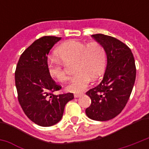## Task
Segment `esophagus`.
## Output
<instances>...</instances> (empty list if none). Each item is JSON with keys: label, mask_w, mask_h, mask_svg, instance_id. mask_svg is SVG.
Masks as SVG:
<instances>
[{"label": "esophagus", "mask_w": 149, "mask_h": 149, "mask_svg": "<svg viewBox=\"0 0 149 149\" xmlns=\"http://www.w3.org/2000/svg\"><path fill=\"white\" fill-rule=\"evenodd\" d=\"M83 95H84V93H76V94H74V97L75 98L79 97H81V96Z\"/></svg>", "instance_id": "34e87169"}]
</instances>
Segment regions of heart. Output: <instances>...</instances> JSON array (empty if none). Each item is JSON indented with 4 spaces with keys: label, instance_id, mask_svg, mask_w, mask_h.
I'll return each mask as SVG.
<instances>
[{
    "label": "heart",
    "instance_id": "heart-1",
    "mask_svg": "<svg viewBox=\"0 0 149 149\" xmlns=\"http://www.w3.org/2000/svg\"><path fill=\"white\" fill-rule=\"evenodd\" d=\"M55 55L59 60L49 61L47 70L50 77L57 81L65 82L68 79L63 63L65 65L76 63V75L66 86V90L72 93L84 91L91 83V78L98 79L106 67V51L97 42L86 44L76 40L67 41L56 49Z\"/></svg>",
    "mask_w": 149,
    "mask_h": 149
}]
</instances>
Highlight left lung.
<instances>
[{
    "label": "left lung",
    "instance_id": "1",
    "mask_svg": "<svg viewBox=\"0 0 149 149\" xmlns=\"http://www.w3.org/2000/svg\"><path fill=\"white\" fill-rule=\"evenodd\" d=\"M105 49L107 64L100 84L86 93L91 99L86 113L92 120L105 121L118 116L129 100L136 77L134 56L125 43L111 36H92Z\"/></svg>",
    "mask_w": 149,
    "mask_h": 149
}]
</instances>
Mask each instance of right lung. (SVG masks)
Wrapping results in <instances>:
<instances>
[{"instance_id":"add662e5","label":"right lung","mask_w":149,"mask_h":149,"mask_svg":"<svg viewBox=\"0 0 149 149\" xmlns=\"http://www.w3.org/2000/svg\"><path fill=\"white\" fill-rule=\"evenodd\" d=\"M61 38L43 36L21 55L15 70L17 100L28 118L42 127H50L62 119L65 104L73 93L54 92L62 86L54 81L47 70L48 54Z\"/></svg>"}]
</instances>
